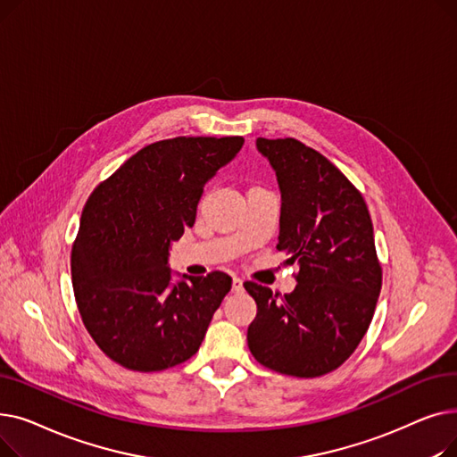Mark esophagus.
<instances>
[{"label": "esophagus", "instance_id": "esophagus-1", "mask_svg": "<svg viewBox=\"0 0 457 457\" xmlns=\"http://www.w3.org/2000/svg\"><path fill=\"white\" fill-rule=\"evenodd\" d=\"M231 289H233V293H241V291L245 289V287H243V279H241V278H233Z\"/></svg>", "mask_w": 457, "mask_h": 457}]
</instances>
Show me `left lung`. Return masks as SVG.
<instances>
[{
  "label": "left lung",
  "instance_id": "8db88e82",
  "mask_svg": "<svg viewBox=\"0 0 457 457\" xmlns=\"http://www.w3.org/2000/svg\"><path fill=\"white\" fill-rule=\"evenodd\" d=\"M281 190L278 250L298 262L281 296L245 281L257 303L248 348L270 370L317 378L339 369L367 333L381 291L369 207L352 181L296 138H257Z\"/></svg>",
  "mask_w": 457,
  "mask_h": 457
}]
</instances>
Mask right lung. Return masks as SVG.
Returning a JSON list of instances; mask_svg holds the SVG:
<instances>
[{"mask_svg":"<svg viewBox=\"0 0 457 457\" xmlns=\"http://www.w3.org/2000/svg\"><path fill=\"white\" fill-rule=\"evenodd\" d=\"M243 144L159 140L92 190L71 246V285L87 331L114 363L159 372L198 352L231 278L214 270L172 285L168 248L195 226L205 183Z\"/></svg>","mask_w":457,"mask_h":457,"instance_id":"right-lung-1","label":"right lung"}]
</instances>
